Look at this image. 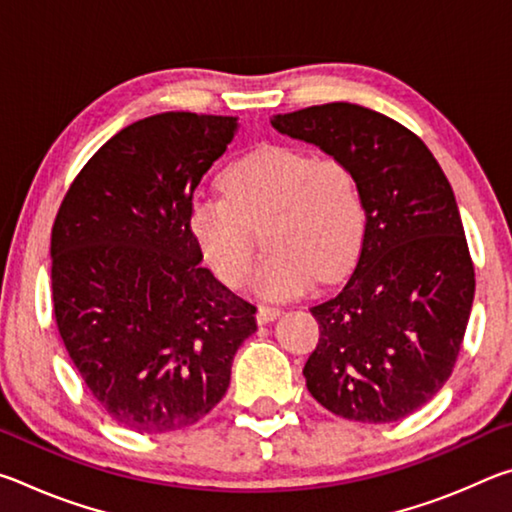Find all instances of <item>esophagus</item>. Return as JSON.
Returning a JSON list of instances; mask_svg holds the SVG:
<instances>
[{
	"label": "esophagus",
	"instance_id": "1",
	"mask_svg": "<svg viewBox=\"0 0 512 512\" xmlns=\"http://www.w3.org/2000/svg\"><path fill=\"white\" fill-rule=\"evenodd\" d=\"M277 316H280V309H277V307L259 305V309H257V323H259V325L271 323V320H275Z\"/></svg>",
	"mask_w": 512,
	"mask_h": 512
}]
</instances>
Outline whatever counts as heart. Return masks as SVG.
Here are the masks:
<instances>
[{"label":"heart","instance_id":"b5f03b06","mask_svg":"<svg viewBox=\"0 0 512 512\" xmlns=\"http://www.w3.org/2000/svg\"><path fill=\"white\" fill-rule=\"evenodd\" d=\"M225 194L189 203V232L223 284L244 287L255 232L266 221L268 255L255 289L268 300L300 296L318 277L332 282L359 257L368 228L361 180L348 162L287 144L257 146L223 173Z\"/></svg>","mask_w":512,"mask_h":512}]
</instances>
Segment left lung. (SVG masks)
I'll return each mask as SVG.
<instances>
[{
  "mask_svg": "<svg viewBox=\"0 0 512 512\" xmlns=\"http://www.w3.org/2000/svg\"><path fill=\"white\" fill-rule=\"evenodd\" d=\"M357 171L368 228L345 287L311 307L320 339L305 363L309 393L357 422H397L452 375L474 300V264L458 205L418 135L357 103L271 119Z\"/></svg>",
  "mask_w": 512,
  "mask_h": 512,
  "instance_id": "left-lung-1",
  "label": "left lung"
}]
</instances>
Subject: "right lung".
<instances>
[{
  "instance_id": "1",
  "label": "right lung",
  "mask_w": 512,
  "mask_h": 512,
  "mask_svg": "<svg viewBox=\"0 0 512 512\" xmlns=\"http://www.w3.org/2000/svg\"><path fill=\"white\" fill-rule=\"evenodd\" d=\"M237 117L162 112L85 162L51 230V300L69 359L112 420L167 433L205 418L257 329L201 266L189 203Z\"/></svg>"
}]
</instances>
